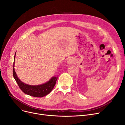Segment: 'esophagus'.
<instances>
[{
    "label": "esophagus",
    "mask_w": 125,
    "mask_h": 125,
    "mask_svg": "<svg viewBox=\"0 0 125 125\" xmlns=\"http://www.w3.org/2000/svg\"><path fill=\"white\" fill-rule=\"evenodd\" d=\"M67 63H68V64H71V63H72V61H71V59H69V60H68V61Z\"/></svg>",
    "instance_id": "34e87169"
}]
</instances>
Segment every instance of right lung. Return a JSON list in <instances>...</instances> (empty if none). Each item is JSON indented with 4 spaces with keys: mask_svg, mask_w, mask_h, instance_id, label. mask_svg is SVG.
Masks as SVG:
<instances>
[{
    "mask_svg": "<svg viewBox=\"0 0 125 125\" xmlns=\"http://www.w3.org/2000/svg\"><path fill=\"white\" fill-rule=\"evenodd\" d=\"M16 53L15 54V58ZM15 59L13 63V74L14 78H15L18 85L21 89V90L25 94L33 96L34 97H43L49 94L53 90V87L55 86L56 80L58 77H53L47 82L44 84L38 85H31L24 83L22 82L18 77H17L16 72L14 69Z\"/></svg>",
    "mask_w": 125,
    "mask_h": 125,
    "instance_id": "right-lung-1",
    "label": "right lung"
}]
</instances>
